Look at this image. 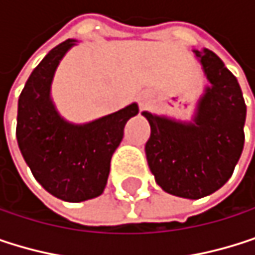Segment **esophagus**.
I'll return each mask as SVG.
<instances>
[{"label": "esophagus", "instance_id": "obj_1", "mask_svg": "<svg viewBox=\"0 0 255 255\" xmlns=\"http://www.w3.org/2000/svg\"><path fill=\"white\" fill-rule=\"evenodd\" d=\"M139 103H140V107H146L148 106V97L146 95H140Z\"/></svg>", "mask_w": 255, "mask_h": 255}]
</instances>
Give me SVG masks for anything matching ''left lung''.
<instances>
[{"instance_id": "8db88e82", "label": "left lung", "mask_w": 255, "mask_h": 255, "mask_svg": "<svg viewBox=\"0 0 255 255\" xmlns=\"http://www.w3.org/2000/svg\"><path fill=\"white\" fill-rule=\"evenodd\" d=\"M194 52L212 85L194 122H173L143 112L151 125L145 146L149 169L166 193L185 199L209 196L230 179L244 149L247 118L238 79L212 50Z\"/></svg>"}]
</instances>
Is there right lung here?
Here are the masks:
<instances>
[{
  "mask_svg": "<svg viewBox=\"0 0 255 255\" xmlns=\"http://www.w3.org/2000/svg\"><path fill=\"white\" fill-rule=\"evenodd\" d=\"M73 44L74 40H65L53 47L31 73L19 97L16 137L41 187L61 200L77 203L103 193L124 127L139 107L130 104L86 125L61 119L49 91L61 58Z\"/></svg>",
  "mask_w": 255,
  "mask_h": 255,
  "instance_id": "obj_1",
  "label": "right lung"
}]
</instances>
